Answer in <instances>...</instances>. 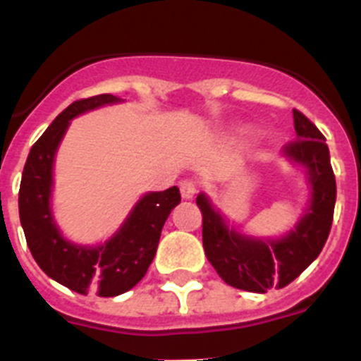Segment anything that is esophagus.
Returning <instances> with one entry per match:
<instances>
[{
    "instance_id": "esophagus-1",
    "label": "esophagus",
    "mask_w": 361,
    "mask_h": 361,
    "mask_svg": "<svg viewBox=\"0 0 361 361\" xmlns=\"http://www.w3.org/2000/svg\"><path fill=\"white\" fill-rule=\"evenodd\" d=\"M178 188H180V195H183V199L186 200L193 199V195L197 193V184L193 183V180H190V178L180 180V183H178Z\"/></svg>"
}]
</instances>
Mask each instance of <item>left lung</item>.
Listing matches in <instances>:
<instances>
[{"label": "left lung", "instance_id": "left-lung-1", "mask_svg": "<svg viewBox=\"0 0 361 361\" xmlns=\"http://www.w3.org/2000/svg\"><path fill=\"white\" fill-rule=\"evenodd\" d=\"M296 139L283 146V157L305 168L311 186L309 208L295 229L282 238H257L229 228L204 193L197 197L202 213V244L209 264L233 288L267 293L286 288L304 273L324 250L333 224L336 180L329 148L320 130L298 110H293Z\"/></svg>", "mask_w": 361, "mask_h": 361}]
</instances>
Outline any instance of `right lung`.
<instances>
[{"label":"right lung","instance_id":"right-lung-1","mask_svg":"<svg viewBox=\"0 0 361 361\" xmlns=\"http://www.w3.org/2000/svg\"><path fill=\"white\" fill-rule=\"evenodd\" d=\"M114 103H121V99L101 94L79 99L65 108L32 146L19 186V220L37 266L79 295L94 291L106 298L123 295L141 282L155 257L162 226L180 202L177 186L146 193L119 231L95 247L78 245L63 237L50 208L57 146L73 117Z\"/></svg>","mask_w":361,"mask_h":361}]
</instances>
